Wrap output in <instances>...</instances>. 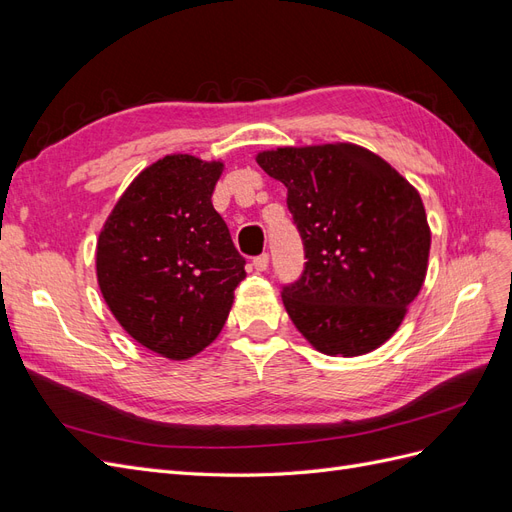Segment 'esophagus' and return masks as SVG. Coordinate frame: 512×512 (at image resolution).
Returning <instances> with one entry per match:
<instances>
[{
	"label": "esophagus",
	"instance_id": "obj_1",
	"mask_svg": "<svg viewBox=\"0 0 512 512\" xmlns=\"http://www.w3.org/2000/svg\"><path fill=\"white\" fill-rule=\"evenodd\" d=\"M252 265H254L256 271H267V267H269V254L256 256V258L252 260Z\"/></svg>",
	"mask_w": 512,
	"mask_h": 512
}]
</instances>
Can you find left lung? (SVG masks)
I'll return each instance as SVG.
<instances>
[{
  "label": "left lung",
  "mask_w": 512,
  "mask_h": 512,
  "mask_svg": "<svg viewBox=\"0 0 512 512\" xmlns=\"http://www.w3.org/2000/svg\"><path fill=\"white\" fill-rule=\"evenodd\" d=\"M256 162L286 185L305 247L303 275L282 292L294 327L329 356L380 348L427 275L431 230L421 194L352 143L277 147Z\"/></svg>",
  "instance_id": "left-lung-1"
}]
</instances>
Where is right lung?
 I'll list each match as a JSON object with an SVG mask.
<instances>
[{
	"instance_id": "obj_1",
	"label": "right lung",
	"mask_w": 512,
	"mask_h": 512,
	"mask_svg": "<svg viewBox=\"0 0 512 512\" xmlns=\"http://www.w3.org/2000/svg\"><path fill=\"white\" fill-rule=\"evenodd\" d=\"M224 170L173 153L121 194L96 247L102 297L138 344L185 361L220 335L245 258L211 196Z\"/></svg>"
}]
</instances>
